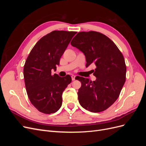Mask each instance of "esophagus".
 Here are the masks:
<instances>
[{"label": "esophagus", "instance_id": "esophagus-1", "mask_svg": "<svg viewBox=\"0 0 146 146\" xmlns=\"http://www.w3.org/2000/svg\"><path fill=\"white\" fill-rule=\"evenodd\" d=\"M71 78H72V80L74 81L76 80V76H74V75H72V76H71Z\"/></svg>", "mask_w": 146, "mask_h": 146}]
</instances>
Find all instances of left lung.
Wrapping results in <instances>:
<instances>
[{
    "mask_svg": "<svg viewBox=\"0 0 146 146\" xmlns=\"http://www.w3.org/2000/svg\"><path fill=\"white\" fill-rule=\"evenodd\" d=\"M86 57V66L94 64L95 81L77 77L82 83L78 99L83 108L99 113L108 108L120 94L125 82L124 58L116 45L105 35L90 31L77 34L70 42Z\"/></svg>",
    "mask_w": 146,
    "mask_h": 146,
    "instance_id": "obj_1",
    "label": "left lung"
}]
</instances>
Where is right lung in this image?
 Returning a JSON list of instances; mask_svg holds the SVG:
<instances>
[{
    "instance_id": "add662e5",
    "label": "right lung",
    "mask_w": 146,
    "mask_h": 146,
    "mask_svg": "<svg viewBox=\"0 0 146 146\" xmlns=\"http://www.w3.org/2000/svg\"><path fill=\"white\" fill-rule=\"evenodd\" d=\"M76 32L53 31L41 38L30 52L24 67L26 91L30 102L39 111L56 112L62 105L64 90L71 82L69 75L60 77L56 69L61 56Z\"/></svg>"
}]
</instances>
